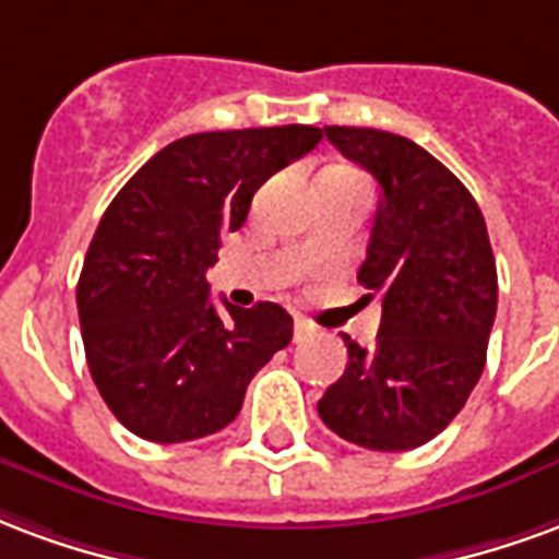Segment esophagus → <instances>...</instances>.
Returning a JSON list of instances; mask_svg holds the SVG:
<instances>
[{
    "label": "esophagus",
    "instance_id": "1",
    "mask_svg": "<svg viewBox=\"0 0 559 559\" xmlns=\"http://www.w3.org/2000/svg\"><path fill=\"white\" fill-rule=\"evenodd\" d=\"M312 324H309L307 319H304V316H297L295 319V340L300 342V340H307V336H312Z\"/></svg>",
    "mask_w": 559,
    "mask_h": 559
}]
</instances>
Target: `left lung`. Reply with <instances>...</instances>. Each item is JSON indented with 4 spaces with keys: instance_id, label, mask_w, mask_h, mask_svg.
<instances>
[{
    "instance_id": "obj_1",
    "label": "left lung",
    "mask_w": 559,
    "mask_h": 559,
    "mask_svg": "<svg viewBox=\"0 0 559 559\" xmlns=\"http://www.w3.org/2000/svg\"><path fill=\"white\" fill-rule=\"evenodd\" d=\"M324 133L381 187L357 271L381 297V328L372 348L342 333L348 366L319 414L357 447L414 450L450 426L486 369L497 312L486 219L467 187L417 142L374 128Z\"/></svg>"
}]
</instances>
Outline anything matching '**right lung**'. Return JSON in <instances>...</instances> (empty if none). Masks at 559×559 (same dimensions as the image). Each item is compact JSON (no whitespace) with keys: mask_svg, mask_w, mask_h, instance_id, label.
I'll use <instances>...</instances> for the list:
<instances>
[{"mask_svg":"<svg viewBox=\"0 0 559 559\" xmlns=\"http://www.w3.org/2000/svg\"><path fill=\"white\" fill-rule=\"evenodd\" d=\"M321 142L309 124L193 133L157 151L109 202L76 283L85 360L133 435L185 443L226 429L295 321L280 304L223 309L205 271L252 193Z\"/></svg>","mask_w":559,"mask_h":559,"instance_id":"1","label":"right lung"}]
</instances>
